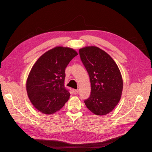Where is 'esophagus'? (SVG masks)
<instances>
[{"label": "esophagus", "instance_id": "esophagus-1", "mask_svg": "<svg viewBox=\"0 0 152 152\" xmlns=\"http://www.w3.org/2000/svg\"><path fill=\"white\" fill-rule=\"evenodd\" d=\"M73 93L74 94H78V91L76 89H73Z\"/></svg>", "mask_w": 152, "mask_h": 152}]
</instances>
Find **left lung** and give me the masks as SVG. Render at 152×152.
Returning a JSON list of instances; mask_svg holds the SVG:
<instances>
[{
	"mask_svg": "<svg viewBox=\"0 0 152 152\" xmlns=\"http://www.w3.org/2000/svg\"><path fill=\"white\" fill-rule=\"evenodd\" d=\"M79 51L91 86L85 104L97 115L108 114L116 107L122 95L123 81L119 68L111 56L98 47H86Z\"/></svg>",
	"mask_w": 152,
	"mask_h": 152,
	"instance_id": "8db88e82",
	"label": "left lung"
}]
</instances>
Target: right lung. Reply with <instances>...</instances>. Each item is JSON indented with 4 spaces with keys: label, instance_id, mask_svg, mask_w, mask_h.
<instances>
[{
    "label": "right lung",
    "instance_id": "right-lung-1",
    "mask_svg": "<svg viewBox=\"0 0 152 152\" xmlns=\"http://www.w3.org/2000/svg\"><path fill=\"white\" fill-rule=\"evenodd\" d=\"M77 55L73 49L56 47L42 54L31 68L26 91L31 103L40 112L54 113L68 100L70 94L64 86L65 68Z\"/></svg>",
    "mask_w": 152,
    "mask_h": 152
}]
</instances>
